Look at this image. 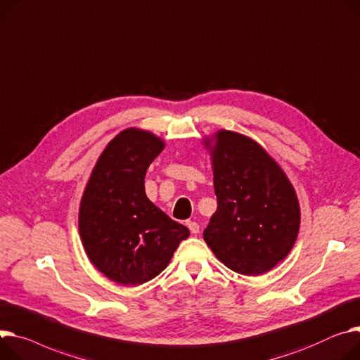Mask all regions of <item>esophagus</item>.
<instances>
[{"mask_svg":"<svg viewBox=\"0 0 360 360\" xmlns=\"http://www.w3.org/2000/svg\"><path fill=\"white\" fill-rule=\"evenodd\" d=\"M186 225H187V228L190 229V232L191 233H199V224H196V222H193V220H187V222H186Z\"/></svg>","mask_w":360,"mask_h":360,"instance_id":"34e87169","label":"esophagus"}]
</instances>
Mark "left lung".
I'll return each instance as SVG.
<instances>
[{"instance_id": "1", "label": "left lung", "mask_w": 360, "mask_h": 360, "mask_svg": "<svg viewBox=\"0 0 360 360\" xmlns=\"http://www.w3.org/2000/svg\"><path fill=\"white\" fill-rule=\"evenodd\" d=\"M213 155L217 209L203 238L232 271L259 275L283 261L297 239L300 206L284 172L251 138L219 131Z\"/></svg>"}]
</instances>
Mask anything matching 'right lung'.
I'll list each match as a JSON object with an SVG mask.
<instances>
[{
	"instance_id": "1",
	"label": "right lung",
	"mask_w": 360,
	"mask_h": 360,
	"mask_svg": "<svg viewBox=\"0 0 360 360\" xmlns=\"http://www.w3.org/2000/svg\"><path fill=\"white\" fill-rule=\"evenodd\" d=\"M164 143L125 129L101 154L85 188L79 232L91 262L109 280L140 285L169 265L190 232L150 202L144 179Z\"/></svg>"
}]
</instances>
